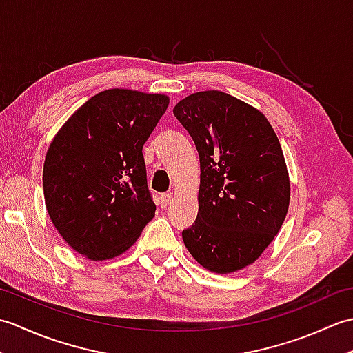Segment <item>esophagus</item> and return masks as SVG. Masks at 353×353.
Wrapping results in <instances>:
<instances>
[{
  "label": "esophagus",
  "mask_w": 353,
  "mask_h": 353,
  "mask_svg": "<svg viewBox=\"0 0 353 353\" xmlns=\"http://www.w3.org/2000/svg\"><path fill=\"white\" fill-rule=\"evenodd\" d=\"M172 201V194L168 192V194H161L159 197V205L161 208H167L170 203Z\"/></svg>",
  "instance_id": "1"
}]
</instances>
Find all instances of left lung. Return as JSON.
Masks as SVG:
<instances>
[{
	"label": "left lung",
	"mask_w": 353,
	"mask_h": 353,
	"mask_svg": "<svg viewBox=\"0 0 353 353\" xmlns=\"http://www.w3.org/2000/svg\"><path fill=\"white\" fill-rule=\"evenodd\" d=\"M172 114L200 157L199 214L183 243L209 272L234 273L261 256L287 216L279 139L259 110L220 91L186 97Z\"/></svg>",
	"instance_id": "obj_1"
}]
</instances>
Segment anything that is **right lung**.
Listing matches in <instances>:
<instances>
[{
    "label": "right lung",
    "instance_id": "right-lung-1",
    "mask_svg": "<svg viewBox=\"0 0 353 353\" xmlns=\"http://www.w3.org/2000/svg\"><path fill=\"white\" fill-rule=\"evenodd\" d=\"M168 97L108 89L88 100L52 139L43 197L59 234L92 261L115 258L154 216L142 145Z\"/></svg>",
    "mask_w": 353,
    "mask_h": 353
}]
</instances>
